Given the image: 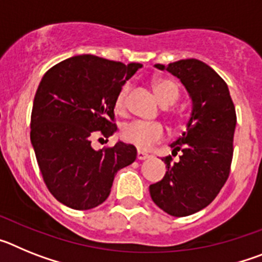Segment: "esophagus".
<instances>
[{"instance_id": "esophagus-1", "label": "esophagus", "mask_w": 262, "mask_h": 262, "mask_svg": "<svg viewBox=\"0 0 262 262\" xmlns=\"http://www.w3.org/2000/svg\"><path fill=\"white\" fill-rule=\"evenodd\" d=\"M149 157H151V155H148L142 151H138V160H145V159H149Z\"/></svg>"}]
</instances>
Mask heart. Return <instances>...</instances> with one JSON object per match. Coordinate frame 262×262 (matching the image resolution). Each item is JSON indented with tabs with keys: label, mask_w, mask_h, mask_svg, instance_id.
I'll return each instance as SVG.
<instances>
[{
	"label": "heart",
	"mask_w": 262,
	"mask_h": 262,
	"mask_svg": "<svg viewBox=\"0 0 262 262\" xmlns=\"http://www.w3.org/2000/svg\"><path fill=\"white\" fill-rule=\"evenodd\" d=\"M154 92L159 101L163 106H170L176 102L180 96L177 84L170 78L166 77H156L152 81ZM129 92V85L124 84L120 88L119 93L115 97L114 107L117 113L123 114L126 111L127 106V96ZM164 127L160 123H148V122H142L136 120L131 123L123 126L120 129V138L122 140L128 144L134 145L138 149L145 151L148 148H151L155 143L160 142L164 138Z\"/></svg>",
	"instance_id": "obj_1"
}]
</instances>
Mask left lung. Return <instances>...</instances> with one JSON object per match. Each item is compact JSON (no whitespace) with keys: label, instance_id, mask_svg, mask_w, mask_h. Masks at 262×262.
<instances>
[{"label":"left lung","instance_id":"obj_1","mask_svg":"<svg viewBox=\"0 0 262 262\" xmlns=\"http://www.w3.org/2000/svg\"><path fill=\"white\" fill-rule=\"evenodd\" d=\"M180 78L193 101L186 131L170 144L172 156L163 180L149 186L151 198L172 216H187L209 206L230 176L233 155L236 111L223 78L201 60L185 59L168 67L156 64Z\"/></svg>","mask_w":262,"mask_h":262}]
</instances>
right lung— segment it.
<instances>
[{"label":"right lung","instance_id":"add662e5","mask_svg":"<svg viewBox=\"0 0 262 262\" xmlns=\"http://www.w3.org/2000/svg\"><path fill=\"white\" fill-rule=\"evenodd\" d=\"M142 68L94 55H80L46 72L31 113V144L48 190L62 205L89 210L103 203L119 169L133 164L136 148L118 142L94 151L92 139L117 131L114 102Z\"/></svg>","mask_w":262,"mask_h":262}]
</instances>
